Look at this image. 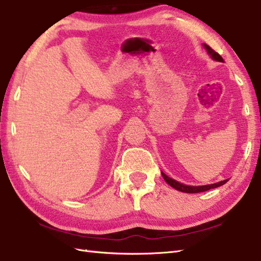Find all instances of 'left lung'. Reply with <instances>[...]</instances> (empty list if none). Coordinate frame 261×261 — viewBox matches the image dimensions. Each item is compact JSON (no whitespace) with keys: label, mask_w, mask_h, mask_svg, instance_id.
<instances>
[{"label":"left lung","mask_w":261,"mask_h":261,"mask_svg":"<svg viewBox=\"0 0 261 261\" xmlns=\"http://www.w3.org/2000/svg\"><path fill=\"white\" fill-rule=\"evenodd\" d=\"M205 46V48L207 49L208 54L212 56V58L215 60V61H218V62H224V60L221 55H219L217 52H215L211 46L208 45H203ZM162 175L163 177H164V180L166 181V183H168L172 188L176 189V190L181 191V192H187V193H198V192H203V191H207V190H211V189H214V188H218L221 187L223 185H225V183L228 181V180H224V181H221V182H217V183H214V185H208V186H201V187H190V186H186V185H182V183L177 182L175 180H173V178L168 177L166 174H164V173L162 172Z\"/></svg>","instance_id":"8db88e82"}]
</instances>
